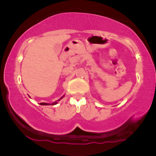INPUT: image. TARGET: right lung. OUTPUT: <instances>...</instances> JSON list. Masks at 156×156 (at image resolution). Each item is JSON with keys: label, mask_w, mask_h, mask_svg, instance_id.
<instances>
[{"label": "right lung", "mask_w": 156, "mask_h": 156, "mask_svg": "<svg viewBox=\"0 0 156 156\" xmlns=\"http://www.w3.org/2000/svg\"><path fill=\"white\" fill-rule=\"evenodd\" d=\"M62 97H61L60 99H59V100H61V99L62 98ZM56 103H57V102H55V103H52V105H54V104H56ZM41 105H49V103H41Z\"/></svg>", "instance_id": "obj_1"}]
</instances>
